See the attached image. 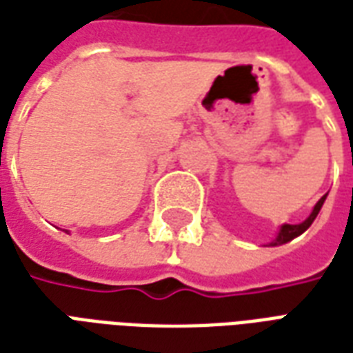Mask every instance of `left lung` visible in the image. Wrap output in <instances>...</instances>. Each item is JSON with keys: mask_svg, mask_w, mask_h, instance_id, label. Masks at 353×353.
Returning <instances> with one entry per match:
<instances>
[{"mask_svg": "<svg viewBox=\"0 0 353 353\" xmlns=\"http://www.w3.org/2000/svg\"><path fill=\"white\" fill-rule=\"evenodd\" d=\"M325 197H327V193H325L324 197L320 199L316 205H314V208H312V212L309 214V217H307L305 221H301V223H298V225H288V223L281 225L277 236H275L272 242L268 243V245H272V248H275V245H283V243H287V242H290V240H294V238H298L299 234H303V232H305V230L311 227L312 221L316 219L318 212H320V208H322V205H324Z\"/></svg>", "mask_w": 353, "mask_h": 353, "instance_id": "8db88e82", "label": "left lung"}]
</instances>
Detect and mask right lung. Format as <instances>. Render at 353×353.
I'll list each match as a JSON object with an SVG mask.
<instances>
[{
    "label": "right lung",
    "instance_id": "add662e5",
    "mask_svg": "<svg viewBox=\"0 0 353 353\" xmlns=\"http://www.w3.org/2000/svg\"><path fill=\"white\" fill-rule=\"evenodd\" d=\"M65 232H68V230H65Z\"/></svg>",
    "mask_w": 353,
    "mask_h": 353
}]
</instances>
